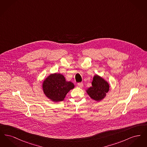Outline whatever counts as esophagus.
<instances>
[{"label":"esophagus","mask_w":147,"mask_h":147,"mask_svg":"<svg viewBox=\"0 0 147 147\" xmlns=\"http://www.w3.org/2000/svg\"><path fill=\"white\" fill-rule=\"evenodd\" d=\"M78 86L79 88H82V87H83V83H78Z\"/></svg>","instance_id":"1"}]
</instances>
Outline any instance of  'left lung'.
<instances>
[{
    "label": "left lung",
    "instance_id": "left-lung-1",
    "mask_svg": "<svg viewBox=\"0 0 147 147\" xmlns=\"http://www.w3.org/2000/svg\"><path fill=\"white\" fill-rule=\"evenodd\" d=\"M92 86L86 90V92L93 100L100 101L106 96V93L109 90V83L102 77L95 75L91 83Z\"/></svg>",
    "mask_w": 147,
    "mask_h": 147
}]
</instances>
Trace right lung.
<instances>
[{
	"label": "right lung",
	"mask_w": 147,
	"mask_h": 147,
	"mask_svg": "<svg viewBox=\"0 0 147 147\" xmlns=\"http://www.w3.org/2000/svg\"><path fill=\"white\" fill-rule=\"evenodd\" d=\"M74 88L71 82H67L65 77L59 73L51 74L47 77L42 84L45 95L54 102L62 101L67 94Z\"/></svg>",
	"instance_id": "right-lung-1"
}]
</instances>
